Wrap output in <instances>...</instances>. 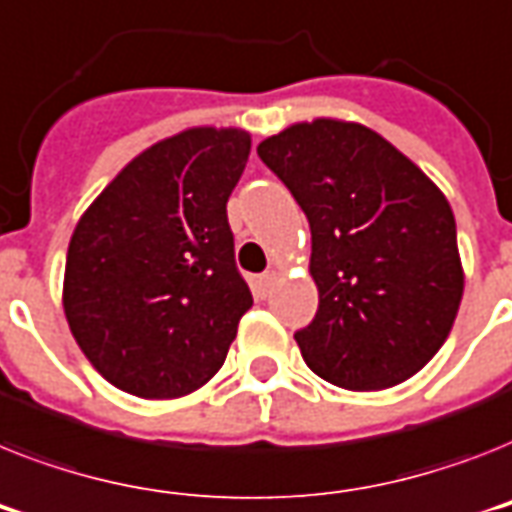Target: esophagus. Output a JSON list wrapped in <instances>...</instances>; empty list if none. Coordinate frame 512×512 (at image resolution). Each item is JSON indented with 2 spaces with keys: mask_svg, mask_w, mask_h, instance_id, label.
Returning <instances> with one entry per match:
<instances>
[{
  "mask_svg": "<svg viewBox=\"0 0 512 512\" xmlns=\"http://www.w3.org/2000/svg\"><path fill=\"white\" fill-rule=\"evenodd\" d=\"M273 284H276V270H265L263 276L257 278V289H260V294H263V297H268L270 289H273Z\"/></svg>",
  "mask_w": 512,
  "mask_h": 512,
  "instance_id": "34e87169",
  "label": "esophagus"
}]
</instances>
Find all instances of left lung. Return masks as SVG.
<instances>
[{
	"label": "left lung",
	"instance_id": "left-lung-1",
	"mask_svg": "<svg viewBox=\"0 0 512 512\" xmlns=\"http://www.w3.org/2000/svg\"><path fill=\"white\" fill-rule=\"evenodd\" d=\"M313 234L318 313L297 339L328 384H402L439 352L460 299L455 215L421 168L342 120L297 123L257 147Z\"/></svg>",
	"mask_w": 512,
	"mask_h": 512
}]
</instances>
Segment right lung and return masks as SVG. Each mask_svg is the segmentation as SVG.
Listing matches in <instances>:
<instances>
[{
  "mask_svg": "<svg viewBox=\"0 0 512 512\" xmlns=\"http://www.w3.org/2000/svg\"><path fill=\"white\" fill-rule=\"evenodd\" d=\"M247 157L244 131L189 128L128 162L78 220L62 305L112 386L170 400L220 371L252 307L226 215Z\"/></svg>",
  "mask_w": 512,
  "mask_h": 512,
  "instance_id": "add662e5",
  "label": "right lung"
}]
</instances>
